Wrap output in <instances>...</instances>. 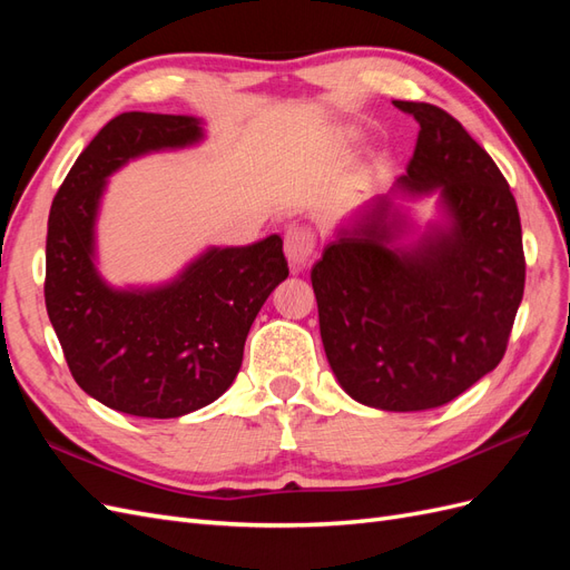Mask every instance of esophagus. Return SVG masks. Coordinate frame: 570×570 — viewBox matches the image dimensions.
Instances as JSON below:
<instances>
[{
  "instance_id": "1",
  "label": "esophagus",
  "mask_w": 570,
  "mask_h": 570,
  "mask_svg": "<svg viewBox=\"0 0 570 570\" xmlns=\"http://www.w3.org/2000/svg\"><path fill=\"white\" fill-rule=\"evenodd\" d=\"M314 249H316V237H314L312 228L295 226V228L287 230V235H285V256H287L292 273H302L304 268L312 266Z\"/></svg>"
}]
</instances>
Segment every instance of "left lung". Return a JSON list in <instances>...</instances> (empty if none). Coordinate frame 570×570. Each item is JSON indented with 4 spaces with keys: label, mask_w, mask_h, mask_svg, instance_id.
I'll return each instance as SVG.
<instances>
[{
    "label": "left lung",
    "mask_w": 570,
    "mask_h": 570,
    "mask_svg": "<svg viewBox=\"0 0 570 570\" xmlns=\"http://www.w3.org/2000/svg\"><path fill=\"white\" fill-rule=\"evenodd\" d=\"M419 120L406 174L312 268L321 340L337 383L383 411L435 409L497 368L523 299L519 206L490 154L454 116L394 101ZM441 197L413 244L396 198Z\"/></svg>",
    "instance_id": "left-lung-1"
}]
</instances>
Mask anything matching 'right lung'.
<instances>
[{
	"instance_id": "add662e5",
	"label": "right lung",
	"mask_w": 570,
	"mask_h": 570,
	"mask_svg": "<svg viewBox=\"0 0 570 570\" xmlns=\"http://www.w3.org/2000/svg\"><path fill=\"white\" fill-rule=\"evenodd\" d=\"M204 140L195 116L128 111L111 118L68 170L47 223L45 304L76 383L105 406L178 419L226 392L249 327L287 278L281 235L209 247L174 281L111 287L97 271V214L107 180L151 151Z\"/></svg>"
}]
</instances>
